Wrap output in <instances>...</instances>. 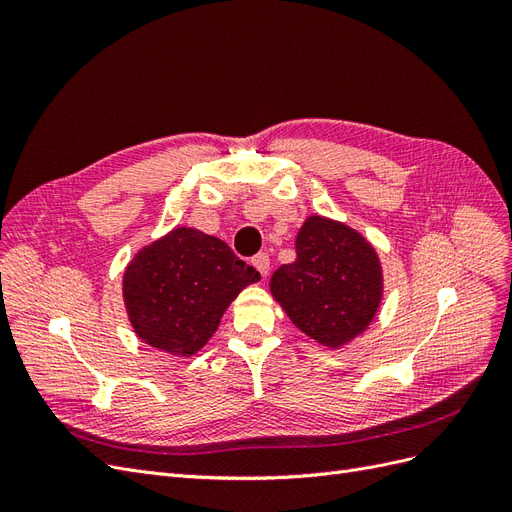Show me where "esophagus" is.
<instances>
[{
  "label": "esophagus",
  "instance_id": "esophagus-1",
  "mask_svg": "<svg viewBox=\"0 0 512 512\" xmlns=\"http://www.w3.org/2000/svg\"><path fill=\"white\" fill-rule=\"evenodd\" d=\"M252 265L260 271L262 277H267V273H269V269H271V260H269L267 254H256L254 260H252Z\"/></svg>",
  "mask_w": 512,
  "mask_h": 512
}]
</instances>
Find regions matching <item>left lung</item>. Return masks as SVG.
<instances>
[{
    "mask_svg": "<svg viewBox=\"0 0 512 512\" xmlns=\"http://www.w3.org/2000/svg\"><path fill=\"white\" fill-rule=\"evenodd\" d=\"M297 260L271 277V294L294 327L327 348H342L374 322L382 303V265L361 232L309 215L299 228Z\"/></svg>",
    "mask_w": 512,
    "mask_h": 512,
    "instance_id": "obj_1",
    "label": "left lung"
}]
</instances>
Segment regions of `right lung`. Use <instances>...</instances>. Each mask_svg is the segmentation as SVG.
Here are the masks:
<instances>
[{"label": "right lung", "mask_w": 512, "mask_h": 512, "mask_svg": "<svg viewBox=\"0 0 512 512\" xmlns=\"http://www.w3.org/2000/svg\"><path fill=\"white\" fill-rule=\"evenodd\" d=\"M260 280L230 247L179 226L145 245L123 273V303L138 339L173 356H192L218 331L237 294Z\"/></svg>", "instance_id": "add662e5"}]
</instances>
